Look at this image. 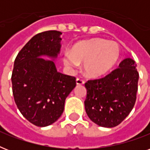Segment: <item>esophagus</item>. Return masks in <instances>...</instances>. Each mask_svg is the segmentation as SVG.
Listing matches in <instances>:
<instances>
[{
  "label": "esophagus",
  "instance_id": "obj_1",
  "mask_svg": "<svg viewBox=\"0 0 150 150\" xmlns=\"http://www.w3.org/2000/svg\"><path fill=\"white\" fill-rule=\"evenodd\" d=\"M85 83L84 80L82 79H79V78H78L77 79H76V84L77 85H83Z\"/></svg>",
  "mask_w": 150,
  "mask_h": 150
}]
</instances>
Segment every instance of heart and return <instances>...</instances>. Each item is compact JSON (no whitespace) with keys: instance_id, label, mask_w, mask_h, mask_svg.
Instances as JSON below:
<instances>
[{"instance_id":"1","label":"heart","mask_w":150,"mask_h":150,"mask_svg":"<svg viewBox=\"0 0 150 150\" xmlns=\"http://www.w3.org/2000/svg\"><path fill=\"white\" fill-rule=\"evenodd\" d=\"M121 56L120 47L115 42L103 39H91L78 42L70 53L64 54V64L75 68L83 64L85 75L92 78L107 74L117 63Z\"/></svg>"}]
</instances>
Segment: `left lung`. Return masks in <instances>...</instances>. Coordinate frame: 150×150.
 Returning a JSON list of instances; mask_svg holds the SVG:
<instances>
[{"mask_svg": "<svg viewBox=\"0 0 150 150\" xmlns=\"http://www.w3.org/2000/svg\"><path fill=\"white\" fill-rule=\"evenodd\" d=\"M135 61L125 58L119 68L105 77L85 83V109L90 120L104 128H113L125 119L134 107L139 73Z\"/></svg>", "mask_w": 150, "mask_h": 150, "instance_id": "8db88e82", "label": "left lung"}]
</instances>
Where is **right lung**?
<instances>
[{"label":"right lung","instance_id":"obj_1","mask_svg":"<svg viewBox=\"0 0 150 150\" xmlns=\"http://www.w3.org/2000/svg\"><path fill=\"white\" fill-rule=\"evenodd\" d=\"M56 30L34 36L18 54L11 75L15 102L21 114L38 127L54 123L64 111L67 96L76 86L75 78L57 71L53 60L61 49Z\"/></svg>","mask_w":150,"mask_h":150}]
</instances>
